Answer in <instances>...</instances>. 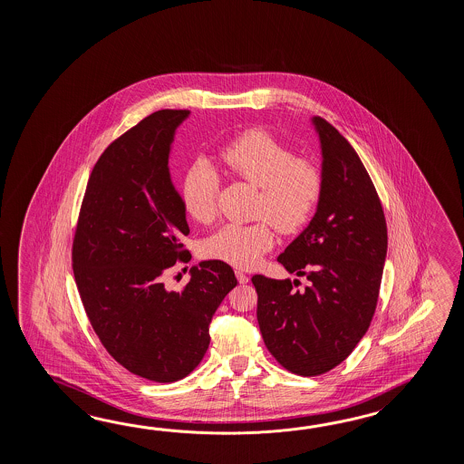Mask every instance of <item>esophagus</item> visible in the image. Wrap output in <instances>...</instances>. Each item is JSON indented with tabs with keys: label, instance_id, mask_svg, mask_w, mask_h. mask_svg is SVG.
I'll list each match as a JSON object with an SVG mask.
<instances>
[{
	"label": "esophagus",
	"instance_id": "34e87169",
	"mask_svg": "<svg viewBox=\"0 0 464 464\" xmlns=\"http://www.w3.org/2000/svg\"><path fill=\"white\" fill-rule=\"evenodd\" d=\"M237 280L240 282V284H248V280H250V276H246L244 270H236Z\"/></svg>",
	"mask_w": 464,
	"mask_h": 464
}]
</instances>
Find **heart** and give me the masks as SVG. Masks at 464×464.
Masks as SVG:
<instances>
[{
	"mask_svg": "<svg viewBox=\"0 0 464 464\" xmlns=\"http://www.w3.org/2000/svg\"><path fill=\"white\" fill-rule=\"evenodd\" d=\"M222 164L260 188L256 224H227L208 237L204 256L238 268L256 266L274 246L270 222L284 234H294L315 212L324 188L322 169L314 159L295 152L264 129H250L220 149ZM218 176L208 160H198L186 170L180 196L190 218L206 224L216 214Z\"/></svg>",
	"mask_w": 464,
	"mask_h": 464,
	"instance_id": "b5f03b06",
	"label": "heart"
}]
</instances>
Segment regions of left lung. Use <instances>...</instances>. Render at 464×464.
Returning <instances> with one entry per match:
<instances>
[{
    "label": "left lung",
    "mask_w": 464,
    "mask_h": 464,
    "mask_svg": "<svg viewBox=\"0 0 464 464\" xmlns=\"http://www.w3.org/2000/svg\"><path fill=\"white\" fill-rule=\"evenodd\" d=\"M312 124L322 148V196L308 227L276 258L310 284L296 290V280L252 276L266 346L302 376L330 372L363 338L388 248L383 208L355 149L325 119Z\"/></svg>",
    "instance_id": "8db88e82"
}]
</instances>
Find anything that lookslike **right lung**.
Listing matches in <instances>:
<instances>
[{
	"label": "right lung",
	"instance_id": "1",
	"mask_svg": "<svg viewBox=\"0 0 464 464\" xmlns=\"http://www.w3.org/2000/svg\"><path fill=\"white\" fill-rule=\"evenodd\" d=\"M186 109H162L109 144L89 176L72 240L79 295L101 343L130 373L158 383L188 376L208 352V325L237 285L232 266L206 260L180 292L164 280L188 262L186 208L169 154Z\"/></svg>",
	"mask_w": 464,
	"mask_h": 464
}]
</instances>
